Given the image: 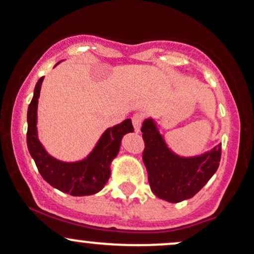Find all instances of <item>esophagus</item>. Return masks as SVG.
<instances>
[{"instance_id": "obj_1", "label": "esophagus", "mask_w": 254, "mask_h": 254, "mask_svg": "<svg viewBox=\"0 0 254 254\" xmlns=\"http://www.w3.org/2000/svg\"><path fill=\"white\" fill-rule=\"evenodd\" d=\"M142 120H143V117L141 114H139V113H136V114H134L132 117V122H133V126H134V129H135V132H139L140 128H141Z\"/></svg>"}]
</instances>
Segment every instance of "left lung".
I'll return each instance as SVG.
<instances>
[{
    "instance_id": "obj_1",
    "label": "left lung",
    "mask_w": 254,
    "mask_h": 254,
    "mask_svg": "<svg viewBox=\"0 0 254 254\" xmlns=\"http://www.w3.org/2000/svg\"><path fill=\"white\" fill-rule=\"evenodd\" d=\"M145 149L142 160L152 192L168 202H179L195 195L217 172L221 145L193 158H183L168 148L153 119L143 121Z\"/></svg>"
}]
</instances>
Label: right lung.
<instances>
[{
	"mask_svg": "<svg viewBox=\"0 0 254 254\" xmlns=\"http://www.w3.org/2000/svg\"><path fill=\"white\" fill-rule=\"evenodd\" d=\"M43 79L45 76L37 81L34 96L28 107V151L35 161L40 174L53 187L74 196L98 193L111 177V162L118 155L122 136L134 130L132 121L127 119L117 126L106 129L95 148L83 160L76 162L58 160L47 153L37 139V102Z\"/></svg>",
	"mask_w": 254,
	"mask_h": 254,
	"instance_id": "obj_1",
	"label": "right lung"
}]
</instances>
